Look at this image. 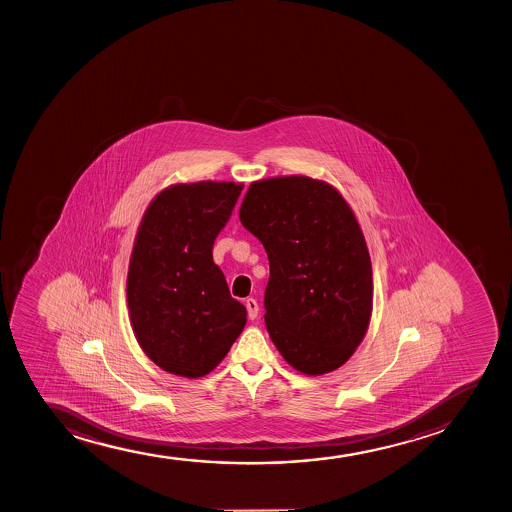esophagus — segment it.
Here are the masks:
<instances>
[{
	"label": "esophagus",
	"mask_w": 512,
	"mask_h": 512,
	"mask_svg": "<svg viewBox=\"0 0 512 512\" xmlns=\"http://www.w3.org/2000/svg\"><path fill=\"white\" fill-rule=\"evenodd\" d=\"M246 309H247V316H249V319H256L258 318V302L253 299V297H249V299H246Z\"/></svg>",
	"instance_id": "34e87169"
}]
</instances>
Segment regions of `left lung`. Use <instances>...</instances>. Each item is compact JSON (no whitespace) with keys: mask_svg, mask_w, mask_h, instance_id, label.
Returning a JSON list of instances; mask_svg holds the SVG:
<instances>
[{"mask_svg":"<svg viewBox=\"0 0 512 512\" xmlns=\"http://www.w3.org/2000/svg\"><path fill=\"white\" fill-rule=\"evenodd\" d=\"M239 218L270 261L271 341L295 371H335L364 340L372 314L371 256L352 208L324 181L271 177L249 186Z\"/></svg>","mask_w":512,"mask_h":512,"instance_id":"left-lung-1","label":"left lung"}]
</instances>
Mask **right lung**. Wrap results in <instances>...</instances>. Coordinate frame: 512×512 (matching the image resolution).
<instances>
[{
	"label": "right lung",
	"mask_w": 512,
	"mask_h": 512,
	"mask_svg": "<svg viewBox=\"0 0 512 512\" xmlns=\"http://www.w3.org/2000/svg\"><path fill=\"white\" fill-rule=\"evenodd\" d=\"M242 188L174 184L141 218L126 282L131 324L148 359L176 376L212 372L246 326L212 254Z\"/></svg>",
	"instance_id": "add662e5"
}]
</instances>
